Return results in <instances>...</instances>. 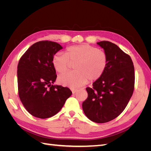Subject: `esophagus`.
<instances>
[{"label":"esophagus","mask_w":151,"mask_h":151,"mask_svg":"<svg viewBox=\"0 0 151 151\" xmlns=\"http://www.w3.org/2000/svg\"><path fill=\"white\" fill-rule=\"evenodd\" d=\"M77 91V89H72V93L73 94H74V93H76V92Z\"/></svg>","instance_id":"34e87169"}]
</instances>
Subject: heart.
Here are the masks:
<instances>
[{"label": "heart", "mask_w": 151, "mask_h": 151, "mask_svg": "<svg viewBox=\"0 0 151 151\" xmlns=\"http://www.w3.org/2000/svg\"><path fill=\"white\" fill-rule=\"evenodd\" d=\"M71 63H74L76 71L66 72L58 77L61 84L77 89L87 83L88 79H99L106 69L107 55L104 51L89 45L68 47L65 54L56 53L53 57V65L59 73L66 72Z\"/></svg>", "instance_id": "b5f03b06"}]
</instances>
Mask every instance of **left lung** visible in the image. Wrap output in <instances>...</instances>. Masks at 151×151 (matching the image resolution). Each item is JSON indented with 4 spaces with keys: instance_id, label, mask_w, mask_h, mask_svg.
Returning a JSON list of instances; mask_svg holds the SVG:
<instances>
[{
    "instance_id": "obj_1",
    "label": "left lung",
    "mask_w": 151,
    "mask_h": 151,
    "mask_svg": "<svg viewBox=\"0 0 151 151\" xmlns=\"http://www.w3.org/2000/svg\"><path fill=\"white\" fill-rule=\"evenodd\" d=\"M107 55L103 74L87 88L88 96L83 103L86 116L96 123L111 121L119 116L129 102L134 89V67L130 57L116 45L98 42Z\"/></svg>"
}]
</instances>
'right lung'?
Masks as SVG:
<instances>
[{
	"label": "right lung",
	"instance_id": "add662e5",
	"mask_svg": "<svg viewBox=\"0 0 151 151\" xmlns=\"http://www.w3.org/2000/svg\"><path fill=\"white\" fill-rule=\"evenodd\" d=\"M62 48L56 42H36L18 63L19 96L26 110L35 117L44 119L56 115L72 93L67 87L53 85L57 75L53 57Z\"/></svg>",
	"mask_w": 151,
	"mask_h": 151
}]
</instances>
